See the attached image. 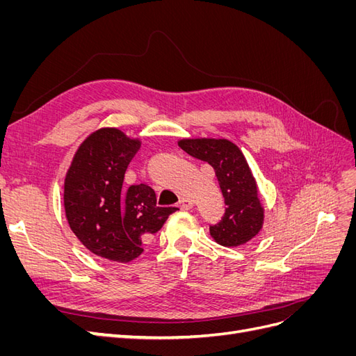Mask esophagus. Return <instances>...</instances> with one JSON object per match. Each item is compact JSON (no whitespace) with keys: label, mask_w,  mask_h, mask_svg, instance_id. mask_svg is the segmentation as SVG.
I'll use <instances>...</instances> for the list:
<instances>
[{"label":"esophagus","mask_w":356,"mask_h":356,"mask_svg":"<svg viewBox=\"0 0 356 356\" xmlns=\"http://www.w3.org/2000/svg\"><path fill=\"white\" fill-rule=\"evenodd\" d=\"M193 207H195V202H193V200L188 199V197H182V199L179 200V208H181V209L188 211V209H191Z\"/></svg>","instance_id":"34e87169"}]
</instances>
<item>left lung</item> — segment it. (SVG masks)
I'll list each match as a JSON object with an SVG mask.
<instances>
[{
    "label": "left lung",
    "instance_id": "1",
    "mask_svg": "<svg viewBox=\"0 0 356 356\" xmlns=\"http://www.w3.org/2000/svg\"><path fill=\"white\" fill-rule=\"evenodd\" d=\"M178 145L190 156L208 161L218 178L227 208L221 221L209 227L213 241L236 248L255 238L263 227L264 208L241 148L229 139L213 138H184Z\"/></svg>",
    "mask_w": 356,
    "mask_h": 356
}]
</instances>
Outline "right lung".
Here are the masks:
<instances>
[{
	"label": "right lung",
	"mask_w": 356,
	"mask_h": 356,
	"mask_svg": "<svg viewBox=\"0 0 356 356\" xmlns=\"http://www.w3.org/2000/svg\"><path fill=\"white\" fill-rule=\"evenodd\" d=\"M141 147L117 127L92 132L75 152L63 184V207L72 233L95 255L129 263L143 242L178 208H160L147 184L123 188L127 165Z\"/></svg>",
	"instance_id": "obj_1"
}]
</instances>
